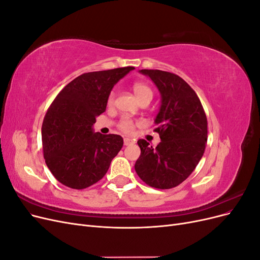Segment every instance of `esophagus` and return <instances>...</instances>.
<instances>
[{"instance_id": "esophagus-1", "label": "esophagus", "mask_w": 260, "mask_h": 260, "mask_svg": "<svg viewBox=\"0 0 260 260\" xmlns=\"http://www.w3.org/2000/svg\"><path fill=\"white\" fill-rule=\"evenodd\" d=\"M123 143H124V145H130V144L133 143V141L131 139H129V138H124L123 139Z\"/></svg>"}]
</instances>
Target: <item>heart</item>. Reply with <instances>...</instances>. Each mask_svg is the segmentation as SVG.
<instances>
[{"label":"heart","instance_id":"heart-1","mask_svg":"<svg viewBox=\"0 0 260 260\" xmlns=\"http://www.w3.org/2000/svg\"><path fill=\"white\" fill-rule=\"evenodd\" d=\"M132 89H133V92H135V94H136L140 102L145 101V100L151 101L152 98H153L152 88L144 82L133 83ZM115 99H116V93H115V91H112L111 93H109L108 99H107L108 106L114 105ZM137 124H138V122H136L135 120L130 119V118L124 117L119 122H118V129L122 131L123 133H128V135H130V133H133V131L136 130Z\"/></svg>","mask_w":260,"mask_h":260}]
</instances>
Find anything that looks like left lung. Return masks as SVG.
Here are the masks:
<instances>
[{"instance_id":"8db88e82","label":"left lung","mask_w":260,"mask_h":260,"mask_svg":"<svg viewBox=\"0 0 260 260\" xmlns=\"http://www.w3.org/2000/svg\"><path fill=\"white\" fill-rule=\"evenodd\" d=\"M161 94V105L154 131L160 142L156 147L141 139V155L135 169L147 185L168 190L190 176L205 152L207 118L198 94L182 78L158 69H142Z\"/></svg>"}]
</instances>
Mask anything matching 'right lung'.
<instances>
[{
    "mask_svg": "<svg viewBox=\"0 0 260 260\" xmlns=\"http://www.w3.org/2000/svg\"><path fill=\"white\" fill-rule=\"evenodd\" d=\"M135 67L85 73L54 99L42 123L46 166L61 184L82 190L103 178L123 140L92 132L96 116L105 112L113 86Z\"/></svg>",
    "mask_w": 260,
    "mask_h": 260,
    "instance_id": "right-lung-1",
    "label": "right lung"
}]
</instances>
